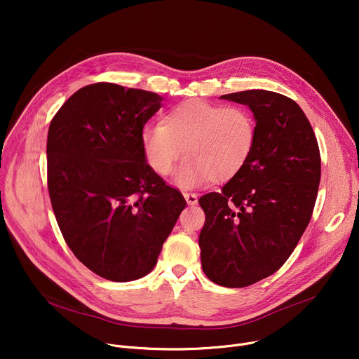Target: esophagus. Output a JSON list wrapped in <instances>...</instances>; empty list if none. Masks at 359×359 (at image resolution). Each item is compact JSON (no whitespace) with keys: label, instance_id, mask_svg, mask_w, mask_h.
Returning <instances> with one entry per match:
<instances>
[{"label":"esophagus","instance_id":"34e87169","mask_svg":"<svg viewBox=\"0 0 359 359\" xmlns=\"http://www.w3.org/2000/svg\"><path fill=\"white\" fill-rule=\"evenodd\" d=\"M183 196H184L189 206H194V204L197 203V194H194V193H183Z\"/></svg>","mask_w":359,"mask_h":359}]
</instances>
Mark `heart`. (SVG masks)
<instances>
[{
  "mask_svg": "<svg viewBox=\"0 0 359 359\" xmlns=\"http://www.w3.org/2000/svg\"><path fill=\"white\" fill-rule=\"evenodd\" d=\"M147 163L161 176L169 175L184 155L175 182L196 187L236 177L248 163L255 144V121L240 107L193 99L172 108L162 122L142 132Z\"/></svg>",
  "mask_w": 359,
  "mask_h": 359,
  "instance_id": "obj_1",
  "label": "heart"
}]
</instances>
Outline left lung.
Masks as SVG:
<instances>
[{"instance_id":"1","label":"left lung","mask_w":359,"mask_h":359,"mask_svg":"<svg viewBox=\"0 0 359 359\" xmlns=\"http://www.w3.org/2000/svg\"><path fill=\"white\" fill-rule=\"evenodd\" d=\"M247 105L255 144L245 168L220 193L198 198L201 269L213 283L241 288L274 274L311 220L321 179L314 130L292 99L250 89L220 96Z\"/></svg>"}]
</instances>
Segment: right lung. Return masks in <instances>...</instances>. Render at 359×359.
Segmentation results:
<instances>
[{
  "label": "right lung",
  "mask_w": 359,
  "mask_h": 359,
  "mask_svg": "<svg viewBox=\"0 0 359 359\" xmlns=\"http://www.w3.org/2000/svg\"><path fill=\"white\" fill-rule=\"evenodd\" d=\"M155 92L97 82L76 90L50 121L48 190L75 257L111 281H133L156 266L186 200L147 163L146 122Z\"/></svg>",
  "instance_id": "obj_1"
}]
</instances>
